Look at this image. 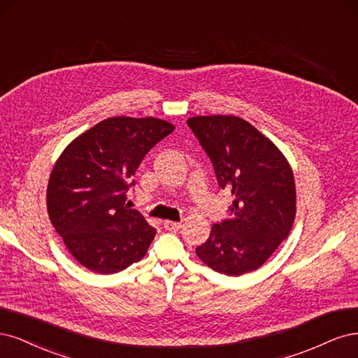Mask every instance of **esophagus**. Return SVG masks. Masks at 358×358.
I'll return each mask as SVG.
<instances>
[{"label": "esophagus", "mask_w": 358, "mask_h": 358, "mask_svg": "<svg viewBox=\"0 0 358 358\" xmlns=\"http://www.w3.org/2000/svg\"><path fill=\"white\" fill-rule=\"evenodd\" d=\"M164 227H165L166 230H178V229H181V223L165 220V222H164Z\"/></svg>", "instance_id": "1"}]
</instances>
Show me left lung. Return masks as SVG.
I'll use <instances>...</instances> for the list:
<instances>
[{"instance_id":"1","label":"left lung","mask_w":358,"mask_h":358,"mask_svg":"<svg viewBox=\"0 0 358 358\" xmlns=\"http://www.w3.org/2000/svg\"><path fill=\"white\" fill-rule=\"evenodd\" d=\"M187 124L211 159L218 186L232 193L229 217L213 224L196 255L230 276L256 271L294 223L293 171L278 147L244 119L198 116Z\"/></svg>"}]
</instances>
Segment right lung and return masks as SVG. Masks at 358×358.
<instances>
[{
	"instance_id": "right-lung-1",
	"label": "right lung",
	"mask_w": 358,
	"mask_h": 358,
	"mask_svg": "<svg viewBox=\"0 0 358 358\" xmlns=\"http://www.w3.org/2000/svg\"><path fill=\"white\" fill-rule=\"evenodd\" d=\"M174 126L111 117L77 136L53 166L48 211L74 259L92 272L116 273L140 262L156 229L126 203L145 155Z\"/></svg>"
}]
</instances>
